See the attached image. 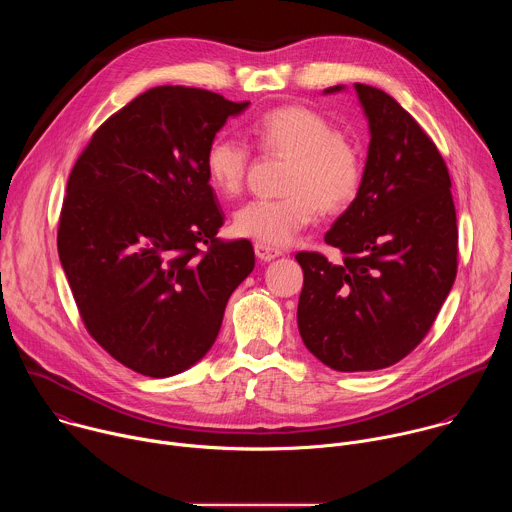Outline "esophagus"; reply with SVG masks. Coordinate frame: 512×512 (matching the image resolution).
Segmentation results:
<instances>
[{
	"mask_svg": "<svg viewBox=\"0 0 512 512\" xmlns=\"http://www.w3.org/2000/svg\"><path fill=\"white\" fill-rule=\"evenodd\" d=\"M255 255L261 259V261H271L275 257L281 255L279 249L275 247H269V245H263V243H255Z\"/></svg>",
	"mask_w": 512,
	"mask_h": 512,
	"instance_id": "1",
	"label": "esophagus"
}]
</instances>
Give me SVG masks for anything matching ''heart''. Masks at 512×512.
<instances>
[{
	"instance_id": "b5f03b06",
	"label": "heart",
	"mask_w": 512,
	"mask_h": 512,
	"mask_svg": "<svg viewBox=\"0 0 512 512\" xmlns=\"http://www.w3.org/2000/svg\"><path fill=\"white\" fill-rule=\"evenodd\" d=\"M263 152L287 156L281 198H255L233 218L239 237L281 249L310 227L320 212L348 206L362 182V162L352 145L320 113L287 105L257 117L249 127ZM249 168L247 145L216 135L204 152L208 184L221 196H235L245 184Z\"/></svg>"
}]
</instances>
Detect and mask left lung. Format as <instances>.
I'll return each instance as SVG.
<instances>
[{"label":"left lung","instance_id":"1","mask_svg":"<svg viewBox=\"0 0 512 512\" xmlns=\"http://www.w3.org/2000/svg\"><path fill=\"white\" fill-rule=\"evenodd\" d=\"M330 87L324 95L342 93ZM369 121L356 198L324 241L344 253L296 255L304 269L298 328L306 348L340 373L379 371L429 332L458 269V227L444 158L385 91L354 83Z\"/></svg>","mask_w":512,"mask_h":512}]
</instances>
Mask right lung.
<instances>
[{
    "label": "right lung",
    "instance_id": "right-lung-1",
    "mask_svg": "<svg viewBox=\"0 0 512 512\" xmlns=\"http://www.w3.org/2000/svg\"><path fill=\"white\" fill-rule=\"evenodd\" d=\"M247 107L204 89H150L93 133L70 172L64 275L89 334L139 375L172 377L204 358L255 267L251 241L216 239L225 214L204 172L208 141Z\"/></svg>",
    "mask_w": 512,
    "mask_h": 512
}]
</instances>
